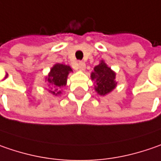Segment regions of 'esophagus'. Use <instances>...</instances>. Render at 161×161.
I'll use <instances>...</instances> for the list:
<instances>
[{
  "label": "esophagus",
  "mask_w": 161,
  "mask_h": 161,
  "mask_svg": "<svg viewBox=\"0 0 161 161\" xmlns=\"http://www.w3.org/2000/svg\"><path fill=\"white\" fill-rule=\"evenodd\" d=\"M77 65H78V69H79V70H85V68H86V64H85L84 62L79 61Z\"/></svg>",
  "instance_id": "34e87169"
}]
</instances>
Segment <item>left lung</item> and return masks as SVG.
<instances>
[{
  "label": "left lung",
  "mask_w": 161,
  "mask_h": 161,
  "mask_svg": "<svg viewBox=\"0 0 161 161\" xmlns=\"http://www.w3.org/2000/svg\"><path fill=\"white\" fill-rule=\"evenodd\" d=\"M92 79H96L95 91L101 95L108 94L116 86L115 73L106 66V64L101 61V63L94 68V72L91 75Z\"/></svg>",
  "instance_id": "left-lung-1"
}]
</instances>
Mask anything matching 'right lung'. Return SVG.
<instances>
[{
  "label": "right lung",
  "mask_w": 161,
  "mask_h": 161,
  "mask_svg": "<svg viewBox=\"0 0 161 161\" xmlns=\"http://www.w3.org/2000/svg\"><path fill=\"white\" fill-rule=\"evenodd\" d=\"M71 71H72L71 67L62 64H56L51 68L47 80L48 86L51 89L50 90L51 94L57 95L61 93L60 89L64 86H66L67 75Z\"/></svg>",
  "instance_id": "add662e5"
}]
</instances>
